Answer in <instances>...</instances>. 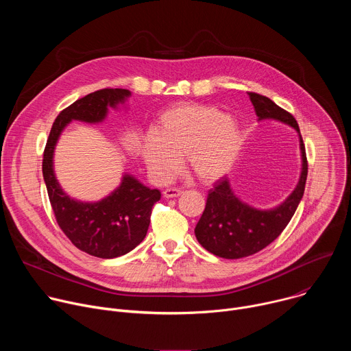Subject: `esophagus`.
<instances>
[{
	"instance_id": "obj_1",
	"label": "esophagus",
	"mask_w": 351,
	"mask_h": 351,
	"mask_svg": "<svg viewBox=\"0 0 351 351\" xmlns=\"http://www.w3.org/2000/svg\"><path fill=\"white\" fill-rule=\"evenodd\" d=\"M183 191L180 189H167L164 190V197L165 198H173V197H178L180 195Z\"/></svg>"
}]
</instances>
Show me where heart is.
<instances>
[{"instance_id": "heart-1", "label": "heart", "mask_w": 351, "mask_h": 351, "mask_svg": "<svg viewBox=\"0 0 351 351\" xmlns=\"http://www.w3.org/2000/svg\"><path fill=\"white\" fill-rule=\"evenodd\" d=\"M241 144L243 132L225 111L179 104L160 117L157 130L147 133L141 154L148 173L158 183L176 173L180 156L199 182L213 183L232 169Z\"/></svg>"}]
</instances>
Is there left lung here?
Wrapping results in <instances>:
<instances>
[{
    "label": "left lung",
    "instance_id": "obj_1",
    "mask_svg": "<svg viewBox=\"0 0 351 351\" xmlns=\"http://www.w3.org/2000/svg\"><path fill=\"white\" fill-rule=\"evenodd\" d=\"M248 95L260 122H282L297 132L302 154V172L294 190L285 202L267 210L254 208L244 203L234 194L228 178H222L214 184V189L208 191L206 210L197 222L194 233L198 243L210 253L226 260L253 256L283 232L302 202L308 171L306 147L293 115L265 95L257 93H248Z\"/></svg>",
    "mask_w": 351,
    "mask_h": 351
}]
</instances>
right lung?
<instances>
[{
	"label": "right lung",
	"instance_id": "add662e5",
	"mask_svg": "<svg viewBox=\"0 0 351 351\" xmlns=\"http://www.w3.org/2000/svg\"><path fill=\"white\" fill-rule=\"evenodd\" d=\"M130 95L126 88H103L77 99L57 117L44 149L43 176L57 222L79 250L98 258L128 254L144 240L161 191L144 186L125 172L119 186L107 197L99 202H80L68 195L57 180L54 153L62 132L72 121L101 123L110 108L119 110Z\"/></svg>",
	"mask_w": 351,
	"mask_h": 351
}]
</instances>
